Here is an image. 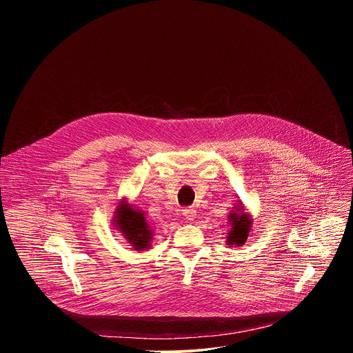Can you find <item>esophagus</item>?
<instances>
[{"mask_svg": "<svg viewBox=\"0 0 353 353\" xmlns=\"http://www.w3.org/2000/svg\"><path fill=\"white\" fill-rule=\"evenodd\" d=\"M183 215L187 221H194V218L196 215V211L194 208H185V210H183Z\"/></svg>", "mask_w": 353, "mask_h": 353, "instance_id": "obj_1", "label": "esophagus"}]
</instances>
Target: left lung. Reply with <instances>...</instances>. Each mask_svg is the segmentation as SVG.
Returning <instances> with one entry per match:
<instances>
[{"label":"left lung","instance_id":"8db88e82","mask_svg":"<svg viewBox=\"0 0 353 353\" xmlns=\"http://www.w3.org/2000/svg\"><path fill=\"white\" fill-rule=\"evenodd\" d=\"M228 223L230 228L226 233V245L229 247L244 245L251 232V228H253V218H251L250 212H247L241 201H237V204L229 212Z\"/></svg>","mask_w":353,"mask_h":353}]
</instances>
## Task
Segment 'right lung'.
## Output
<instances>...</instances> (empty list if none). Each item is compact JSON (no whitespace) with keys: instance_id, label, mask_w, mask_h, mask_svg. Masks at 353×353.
Listing matches in <instances>:
<instances>
[{"instance_id":"1","label":"right lung","mask_w":353,"mask_h":353,"mask_svg":"<svg viewBox=\"0 0 353 353\" xmlns=\"http://www.w3.org/2000/svg\"><path fill=\"white\" fill-rule=\"evenodd\" d=\"M113 225L137 251H145L152 244L154 230L146 219V212L134 208L127 198H123L116 207Z\"/></svg>"}]
</instances>
